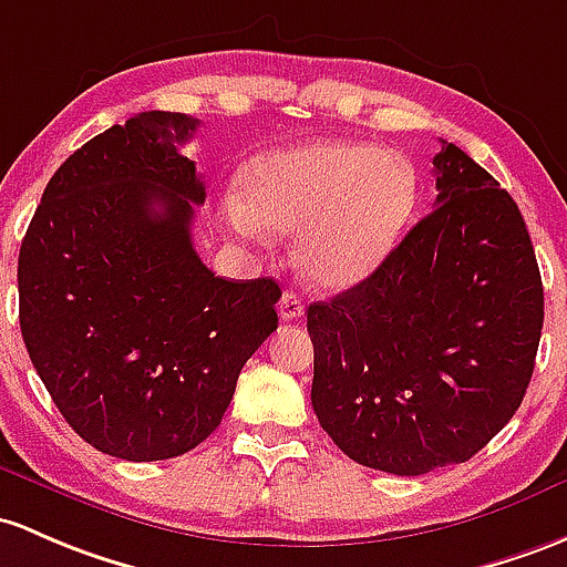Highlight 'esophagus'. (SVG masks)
Returning <instances> with one entry per match:
<instances>
[{
	"label": "esophagus",
	"instance_id": "obj_1",
	"mask_svg": "<svg viewBox=\"0 0 567 567\" xmlns=\"http://www.w3.org/2000/svg\"><path fill=\"white\" fill-rule=\"evenodd\" d=\"M278 313H281L284 321H295L306 313V306H302V297L295 295V291H284L281 300H278Z\"/></svg>",
	"mask_w": 567,
	"mask_h": 567
}]
</instances>
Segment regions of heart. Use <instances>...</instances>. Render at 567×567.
<instances>
[{
	"label": "heart",
	"instance_id": "heart-1",
	"mask_svg": "<svg viewBox=\"0 0 567 567\" xmlns=\"http://www.w3.org/2000/svg\"><path fill=\"white\" fill-rule=\"evenodd\" d=\"M419 181L403 156L359 143H308L248 164L243 205L227 208L243 235H300L297 267L321 289L373 276L416 208Z\"/></svg>",
	"mask_w": 567,
	"mask_h": 567
}]
</instances>
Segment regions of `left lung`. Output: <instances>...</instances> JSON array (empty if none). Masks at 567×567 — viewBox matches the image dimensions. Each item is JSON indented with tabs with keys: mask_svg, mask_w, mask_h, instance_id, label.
<instances>
[{
	"mask_svg": "<svg viewBox=\"0 0 567 567\" xmlns=\"http://www.w3.org/2000/svg\"><path fill=\"white\" fill-rule=\"evenodd\" d=\"M432 167L435 210L373 276L308 308L319 424L346 456L394 476L481 452L522 405L544 327L511 194L446 140Z\"/></svg>",
	"mask_w": 567,
	"mask_h": 567,
	"instance_id": "left-lung-1",
	"label": "left lung"
}]
</instances>
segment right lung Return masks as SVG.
Here are the masks:
<instances>
[{"label": "right lung", "mask_w": 567, "mask_h": 567, "mask_svg": "<svg viewBox=\"0 0 567 567\" xmlns=\"http://www.w3.org/2000/svg\"><path fill=\"white\" fill-rule=\"evenodd\" d=\"M199 121L148 111L53 173L18 254L29 359L72 430L130 462L192 452L278 330L272 278L213 276L192 243Z\"/></svg>", "instance_id": "add662e5"}]
</instances>
